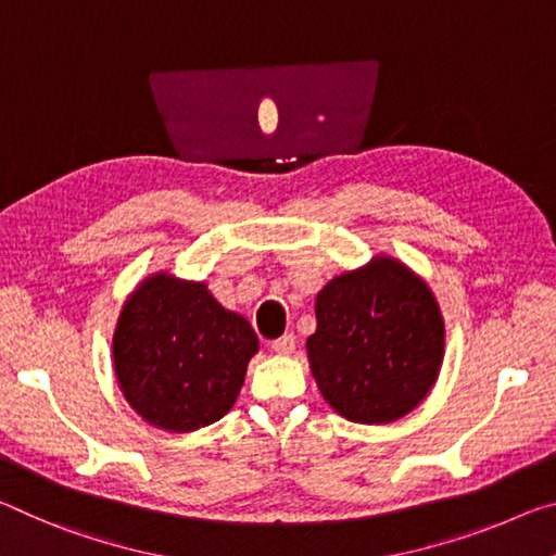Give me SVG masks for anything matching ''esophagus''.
Returning a JSON list of instances; mask_svg holds the SVG:
<instances>
[{
    "label": "esophagus",
    "instance_id": "34e87169",
    "mask_svg": "<svg viewBox=\"0 0 556 556\" xmlns=\"http://www.w3.org/2000/svg\"><path fill=\"white\" fill-rule=\"evenodd\" d=\"M270 350L276 354H290L295 350V334H283V338L273 340L270 342Z\"/></svg>",
    "mask_w": 556,
    "mask_h": 556
}]
</instances>
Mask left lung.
I'll use <instances>...</instances> for the list:
<instances>
[{
  "mask_svg": "<svg viewBox=\"0 0 556 556\" xmlns=\"http://www.w3.org/2000/svg\"><path fill=\"white\" fill-rule=\"evenodd\" d=\"M315 317L307 362L325 402L348 421H399L431 394L445 323L433 290L406 263L377 253L327 280Z\"/></svg>",
  "mask_w": 556,
  "mask_h": 556,
  "instance_id": "1",
  "label": "left lung"
}]
</instances>
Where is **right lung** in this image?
I'll use <instances>...</instances> for the list:
<instances>
[{
  "label": "right lung",
  "instance_id": "add662e5",
  "mask_svg": "<svg viewBox=\"0 0 556 556\" xmlns=\"http://www.w3.org/2000/svg\"><path fill=\"white\" fill-rule=\"evenodd\" d=\"M258 338L204 280L154 270L123 303L113 369L125 402L154 429L189 433L231 412Z\"/></svg>",
  "mask_w": 556,
  "mask_h": 556
}]
</instances>
